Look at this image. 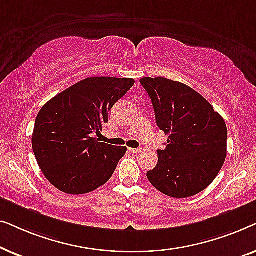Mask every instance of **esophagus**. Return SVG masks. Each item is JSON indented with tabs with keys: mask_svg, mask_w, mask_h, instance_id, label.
I'll return each mask as SVG.
<instances>
[{
	"mask_svg": "<svg viewBox=\"0 0 256 256\" xmlns=\"http://www.w3.org/2000/svg\"><path fill=\"white\" fill-rule=\"evenodd\" d=\"M129 152H132V154H138L140 152H141V149L138 148V149H132V148H129Z\"/></svg>",
	"mask_w": 256,
	"mask_h": 256,
	"instance_id": "34e87169",
	"label": "esophagus"
}]
</instances>
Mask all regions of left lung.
Returning a JSON list of instances; mask_svg holds the SVG:
<instances>
[{
	"label": "left lung",
	"mask_w": 256,
	"mask_h": 256,
	"mask_svg": "<svg viewBox=\"0 0 256 256\" xmlns=\"http://www.w3.org/2000/svg\"><path fill=\"white\" fill-rule=\"evenodd\" d=\"M140 82L152 99L157 126L169 136L146 177L169 197H192L214 180L225 162V121L205 98L184 84L162 76Z\"/></svg>",
	"instance_id": "obj_1"
}]
</instances>
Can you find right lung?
Instances as JSON below:
<instances>
[{
    "label": "right lung",
    "instance_id": "add662e5",
    "mask_svg": "<svg viewBox=\"0 0 256 256\" xmlns=\"http://www.w3.org/2000/svg\"><path fill=\"white\" fill-rule=\"evenodd\" d=\"M135 84L132 78L94 76L62 90L42 107L32 149L50 183L64 194H88L106 184L126 146L92 138L108 122V110Z\"/></svg>",
    "mask_w": 256,
    "mask_h": 256
}]
</instances>
